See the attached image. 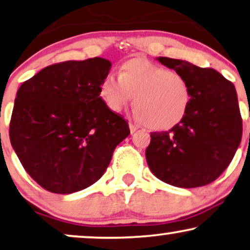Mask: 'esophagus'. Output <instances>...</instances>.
<instances>
[{
	"mask_svg": "<svg viewBox=\"0 0 250 250\" xmlns=\"http://www.w3.org/2000/svg\"><path fill=\"white\" fill-rule=\"evenodd\" d=\"M128 126H129V131H131V133H134L138 129L137 126H135L134 124H132V123H129Z\"/></svg>",
	"mask_w": 250,
	"mask_h": 250,
	"instance_id": "esophagus-1",
	"label": "esophagus"
}]
</instances>
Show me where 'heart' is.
I'll return each instance as SVG.
<instances>
[{"mask_svg": "<svg viewBox=\"0 0 250 250\" xmlns=\"http://www.w3.org/2000/svg\"><path fill=\"white\" fill-rule=\"evenodd\" d=\"M99 94L105 108L113 113L127 108L134 96L135 117L158 131L179 124L192 102V89L180 73L146 58L126 61L118 77L106 74L100 83Z\"/></svg>", "mask_w": 250, "mask_h": 250, "instance_id": "1", "label": "heart"}]
</instances>
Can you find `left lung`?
<instances>
[{
  "mask_svg": "<svg viewBox=\"0 0 250 250\" xmlns=\"http://www.w3.org/2000/svg\"><path fill=\"white\" fill-rule=\"evenodd\" d=\"M180 73L192 89L188 112L167 132L151 133L146 158L158 179L181 188L216 180L225 171L242 137L234 85L216 70L187 61L156 58Z\"/></svg>",
  "mask_w": 250,
  "mask_h": 250,
  "instance_id": "1",
  "label": "left lung"
}]
</instances>
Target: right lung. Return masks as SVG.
Returning a JSON list of instances; mask_svg holds the SVG:
<instances>
[{"instance_id":"1","label":"right lung","mask_w":250,"mask_h":250,"mask_svg":"<svg viewBox=\"0 0 250 250\" xmlns=\"http://www.w3.org/2000/svg\"><path fill=\"white\" fill-rule=\"evenodd\" d=\"M111 69L101 57L44 67L19 87L10 141L22 167L44 189L71 194L96 183L113 150L128 137L127 122L99 94Z\"/></svg>"}]
</instances>
